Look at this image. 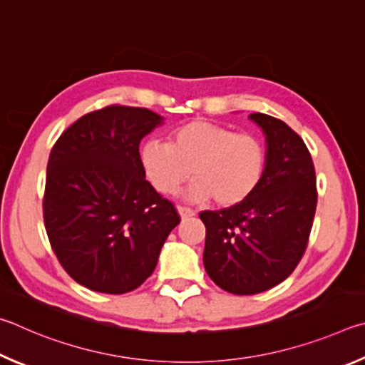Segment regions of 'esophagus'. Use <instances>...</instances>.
<instances>
[{
    "label": "esophagus",
    "mask_w": 365,
    "mask_h": 365,
    "mask_svg": "<svg viewBox=\"0 0 365 365\" xmlns=\"http://www.w3.org/2000/svg\"><path fill=\"white\" fill-rule=\"evenodd\" d=\"M178 213L182 220H187V218H192V216H195L194 210H190L187 207H178Z\"/></svg>",
    "instance_id": "34e87169"
}]
</instances>
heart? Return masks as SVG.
Instances as JSON below:
<instances>
[{
	"label": "heart",
	"instance_id": "obj_1",
	"mask_svg": "<svg viewBox=\"0 0 365 365\" xmlns=\"http://www.w3.org/2000/svg\"><path fill=\"white\" fill-rule=\"evenodd\" d=\"M149 182L162 194H175L190 178L187 199L218 207L244 203L257 192L267 168L263 140L250 133L207 120H192L170 134V143L147 140L139 152Z\"/></svg>",
	"mask_w": 365,
	"mask_h": 365
}]
</instances>
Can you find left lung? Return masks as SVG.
Here are the masks:
<instances>
[{"label":"left lung","mask_w":365,"mask_h":365,"mask_svg":"<svg viewBox=\"0 0 365 365\" xmlns=\"http://www.w3.org/2000/svg\"><path fill=\"white\" fill-rule=\"evenodd\" d=\"M248 118L263 130L267 168L250 199L200 213L207 229L203 266L234 295H255L290 276L308 245L317 205L316 171L303 139L266 113Z\"/></svg>","instance_id":"left-lung-1"}]
</instances>
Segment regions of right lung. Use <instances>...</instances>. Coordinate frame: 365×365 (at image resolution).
Segmentation results:
<instances>
[{
    "label": "right lung",
    "instance_id": "1",
    "mask_svg": "<svg viewBox=\"0 0 365 365\" xmlns=\"http://www.w3.org/2000/svg\"><path fill=\"white\" fill-rule=\"evenodd\" d=\"M162 123L149 108L108 106L83 115L51 150L44 227L63 269L89 290L138 289L181 221L140 166V139Z\"/></svg>",
    "mask_w": 365,
    "mask_h": 365
}]
</instances>
